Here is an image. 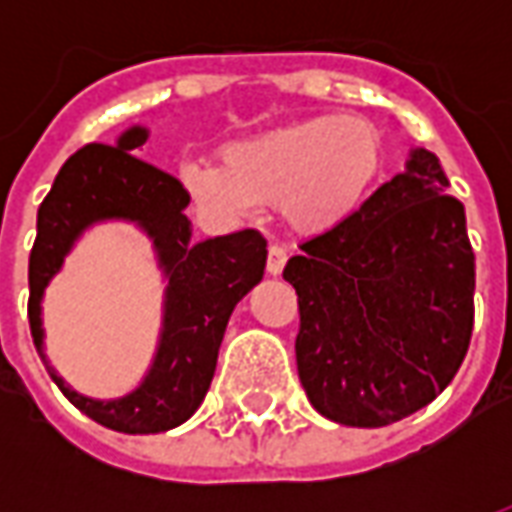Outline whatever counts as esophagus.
<instances>
[{"label":"esophagus","instance_id":"esophagus-1","mask_svg":"<svg viewBox=\"0 0 512 512\" xmlns=\"http://www.w3.org/2000/svg\"><path fill=\"white\" fill-rule=\"evenodd\" d=\"M285 263H288V252L282 249V246H268V274L271 277H279L282 274V268H285Z\"/></svg>","mask_w":512,"mask_h":512}]
</instances>
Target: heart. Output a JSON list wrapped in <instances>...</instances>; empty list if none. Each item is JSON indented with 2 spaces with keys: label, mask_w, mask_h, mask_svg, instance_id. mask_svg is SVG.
<instances>
[{
  "label": "heart",
  "mask_w": 512,
  "mask_h": 512,
  "mask_svg": "<svg viewBox=\"0 0 512 512\" xmlns=\"http://www.w3.org/2000/svg\"><path fill=\"white\" fill-rule=\"evenodd\" d=\"M384 169V136L362 115H312L235 142L216 164L180 169L191 202L235 222L279 208L301 235L337 230L365 205Z\"/></svg>",
  "instance_id": "1"
}]
</instances>
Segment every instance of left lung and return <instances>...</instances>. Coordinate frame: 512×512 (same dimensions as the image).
<instances>
[{
	"instance_id": "8db88e82",
	"label": "left lung",
	"mask_w": 512,
	"mask_h": 512,
	"mask_svg": "<svg viewBox=\"0 0 512 512\" xmlns=\"http://www.w3.org/2000/svg\"><path fill=\"white\" fill-rule=\"evenodd\" d=\"M447 186L436 153L411 147L400 175L282 271L299 293L301 386L326 419L384 428L458 373L472 340L474 252Z\"/></svg>"
}]
</instances>
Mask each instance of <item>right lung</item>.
Listing matches in <instances>:
<instances>
[{
	"label": "right lung",
	"mask_w": 512,
	"mask_h": 512,
	"mask_svg": "<svg viewBox=\"0 0 512 512\" xmlns=\"http://www.w3.org/2000/svg\"><path fill=\"white\" fill-rule=\"evenodd\" d=\"M131 126L115 145H87L65 164L38 208V238L29 255V329L43 365L82 414L120 433H164L183 425L208 395L219 345L235 304L266 271V238L257 230L191 241L189 194L178 180L131 156L147 142ZM134 223L154 244L165 279L157 354L143 381L120 398L76 393L45 356L42 296L64 257L95 223Z\"/></svg>",
	"instance_id": "obj_1"
}]
</instances>
